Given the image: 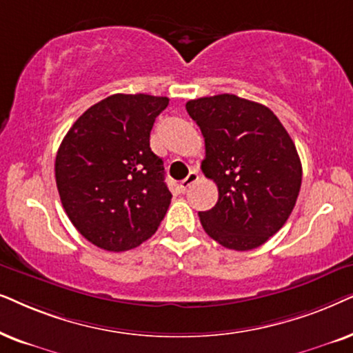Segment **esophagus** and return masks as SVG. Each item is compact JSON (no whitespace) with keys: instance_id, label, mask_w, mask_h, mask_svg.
I'll use <instances>...</instances> for the list:
<instances>
[{"instance_id":"34e87169","label":"esophagus","mask_w":353,"mask_h":353,"mask_svg":"<svg viewBox=\"0 0 353 353\" xmlns=\"http://www.w3.org/2000/svg\"><path fill=\"white\" fill-rule=\"evenodd\" d=\"M199 181V171H195V169H192V171L189 172V176L185 177L184 181L181 182L179 184V189H181V192H185L187 189H189V187L194 184V182H196Z\"/></svg>"}]
</instances>
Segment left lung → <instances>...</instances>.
Returning <instances> with one entry per match:
<instances>
[{"mask_svg":"<svg viewBox=\"0 0 353 353\" xmlns=\"http://www.w3.org/2000/svg\"><path fill=\"white\" fill-rule=\"evenodd\" d=\"M205 139L201 171L218 185V201L200 211L205 232L231 250H253L292 213L302 185L297 148L270 108L229 95L187 101Z\"/></svg>","mask_w":353,"mask_h":353,"instance_id":"1","label":"left lung"}]
</instances>
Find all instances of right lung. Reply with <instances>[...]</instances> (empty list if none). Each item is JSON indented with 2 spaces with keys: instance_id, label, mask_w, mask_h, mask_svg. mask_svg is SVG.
Returning <instances> with one entry per match:
<instances>
[{
  "instance_id": "right-lung-1",
  "label": "right lung",
  "mask_w": 353,
  "mask_h": 353,
  "mask_svg": "<svg viewBox=\"0 0 353 353\" xmlns=\"http://www.w3.org/2000/svg\"><path fill=\"white\" fill-rule=\"evenodd\" d=\"M168 105L166 97L116 93L88 108L59 145L61 203L75 229L103 250L135 248L166 214L172 195L150 132Z\"/></svg>"
}]
</instances>
